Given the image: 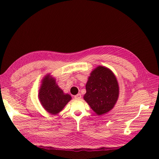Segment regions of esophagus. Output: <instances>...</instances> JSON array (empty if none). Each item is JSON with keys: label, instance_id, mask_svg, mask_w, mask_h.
<instances>
[{"label": "esophagus", "instance_id": "34e87169", "mask_svg": "<svg viewBox=\"0 0 159 159\" xmlns=\"http://www.w3.org/2000/svg\"><path fill=\"white\" fill-rule=\"evenodd\" d=\"M74 98L76 99H80L81 98V95H80V94H77L76 95L74 96Z\"/></svg>", "mask_w": 159, "mask_h": 159}]
</instances>
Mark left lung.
Returning <instances> with one entry per match:
<instances>
[{
	"mask_svg": "<svg viewBox=\"0 0 159 159\" xmlns=\"http://www.w3.org/2000/svg\"><path fill=\"white\" fill-rule=\"evenodd\" d=\"M85 89L83 99L98 116L111 111L119 95L116 77L111 69L103 66H97L91 71Z\"/></svg>",
	"mask_w": 159,
	"mask_h": 159,
	"instance_id": "1",
	"label": "left lung"
}]
</instances>
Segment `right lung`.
<instances>
[{"label":"right lung","instance_id":"add662e5","mask_svg":"<svg viewBox=\"0 0 159 159\" xmlns=\"http://www.w3.org/2000/svg\"><path fill=\"white\" fill-rule=\"evenodd\" d=\"M39 99L45 111L52 115H57L71 100V97L64 93L57 84L55 78L48 74L41 80Z\"/></svg>","mask_w":159,"mask_h":159}]
</instances>
